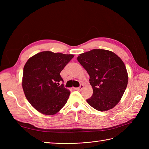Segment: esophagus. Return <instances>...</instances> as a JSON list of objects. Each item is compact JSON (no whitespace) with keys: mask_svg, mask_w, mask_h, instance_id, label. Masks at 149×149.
Returning a JSON list of instances; mask_svg holds the SVG:
<instances>
[{"mask_svg":"<svg viewBox=\"0 0 149 149\" xmlns=\"http://www.w3.org/2000/svg\"><path fill=\"white\" fill-rule=\"evenodd\" d=\"M83 87H84L83 84H80L79 87H78V88H74V89L77 90V91H80V90H81V89L83 88Z\"/></svg>","mask_w":149,"mask_h":149,"instance_id":"34e87169","label":"esophagus"}]
</instances>
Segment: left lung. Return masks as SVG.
I'll return each mask as SVG.
<instances>
[{
    "instance_id": "8db88e82",
    "label": "left lung",
    "mask_w": 149,
    "mask_h": 149,
    "mask_svg": "<svg viewBox=\"0 0 149 149\" xmlns=\"http://www.w3.org/2000/svg\"><path fill=\"white\" fill-rule=\"evenodd\" d=\"M78 61L89 75L93 89L87 102L99 111H106L118 104L128 83L125 66L120 58L106 49H94L80 54Z\"/></svg>"
}]
</instances>
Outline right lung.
<instances>
[{"label": "right lung", "mask_w": 149, "mask_h": 149, "mask_svg": "<svg viewBox=\"0 0 149 149\" xmlns=\"http://www.w3.org/2000/svg\"><path fill=\"white\" fill-rule=\"evenodd\" d=\"M74 57L49 51L36 54L24 68L22 88L26 98L36 110L45 115L56 114L68 101L70 91L60 85L61 71Z\"/></svg>", "instance_id": "1"}]
</instances>
